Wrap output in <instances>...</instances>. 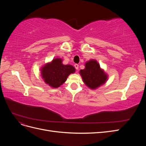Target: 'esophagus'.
Instances as JSON below:
<instances>
[{"instance_id":"obj_1","label":"esophagus","mask_w":146,"mask_h":146,"mask_svg":"<svg viewBox=\"0 0 146 146\" xmlns=\"http://www.w3.org/2000/svg\"><path fill=\"white\" fill-rule=\"evenodd\" d=\"M74 67H75V68H76L77 70H78V64H75Z\"/></svg>"}]
</instances>
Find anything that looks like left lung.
I'll return each instance as SVG.
<instances>
[{"mask_svg": "<svg viewBox=\"0 0 146 146\" xmlns=\"http://www.w3.org/2000/svg\"><path fill=\"white\" fill-rule=\"evenodd\" d=\"M85 85L91 89H96L107 81V76L100 68L96 60H90L85 64V68L80 71Z\"/></svg>", "mask_w": 146, "mask_h": 146, "instance_id": "obj_1", "label": "left lung"}]
</instances>
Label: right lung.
<instances>
[{
	"mask_svg": "<svg viewBox=\"0 0 146 146\" xmlns=\"http://www.w3.org/2000/svg\"><path fill=\"white\" fill-rule=\"evenodd\" d=\"M76 72L72 66L64 65L62 60L55 58L41 69V75L44 82L52 88H58L64 83L69 75Z\"/></svg>",
	"mask_w": 146,
	"mask_h": 146,
	"instance_id": "add662e5",
	"label": "right lung"
}]
</instances>
